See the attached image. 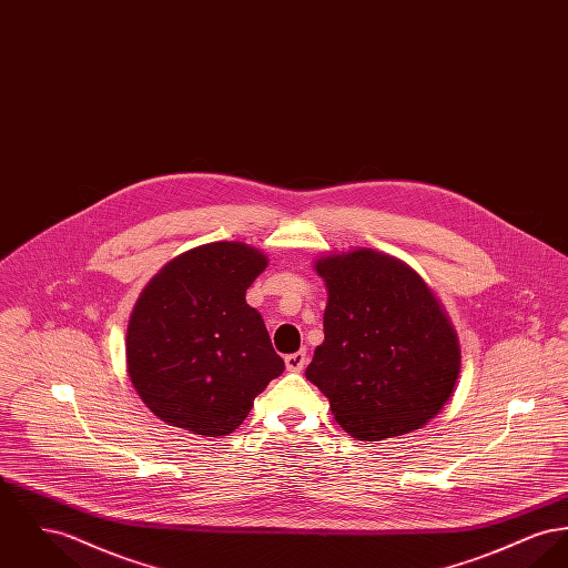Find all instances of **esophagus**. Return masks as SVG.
Masks as SVG:
<instances>
[{"label":"esophagus","mask_w":568,"mask_h":568,"mask_svg":"<svg viewBox=\"0 0 568 568\" xmlns=\"http://www.w3.org/2000/svg\"><path fill=\"white\" fill-rule=\"evenodd\" d=\"M286 368L291 371V373H302L303 368H305V364H307V353L305 351H297V353H291V355H286Z\"/></svg>","instance_id":"34e87169"}]
</instances>
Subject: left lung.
<instances>
[{
	"label": "left lung",
	"instance_id": "8db88e82",
	"mask_svg": "<svg viewBox=\"0 0 568 568\" xmlns=\"http://www.w3.org/2000/svg\"><path fill=\"white\" fill-rule=\"evenodd\" d=\"M327 286L325 341L305 377L362 442L412 433L453 396L460 348L444 305L403 261L375 250L314 263Z\"/></svg>",
	"mask_w": 568,
	"mask_h": 568
}]
</instances>
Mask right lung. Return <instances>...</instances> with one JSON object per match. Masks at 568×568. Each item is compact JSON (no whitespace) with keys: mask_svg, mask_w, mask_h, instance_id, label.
Returning a JSON list of instances; mask_svg holds the SVG:
<instances>
[{"mask_svg":"<svg viewBox=\"0 0 568 568\" xmlns=\"http://www.w3.org/2000/svg\"><path fill=\"white\" fill-rule=\"evenodd\" d=\"M263 252L217 241L163 266L126 327L129 378L154 416L204 437L232 433L284 373L263 316L245 302Z\"/></svg>","mask_w":568,"mask_h":568,"instance_id":"obj_1","label":"right lung"}]
</instances>
